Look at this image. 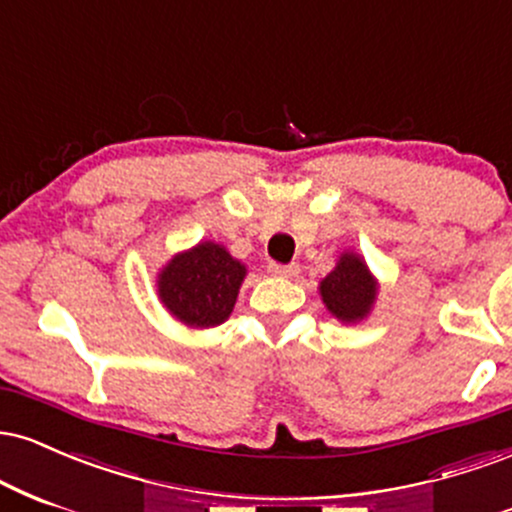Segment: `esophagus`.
I'll list each match as a JSON object with an SVG mask.
<instances>
[{"label":"esophagus","instance_id":"esophagus-1","mask_svg":"<svg viewBox=\"0 0 512 512\" xmlns=\"http://www.w3.org/2000/svg\"><path fill=\"white\" fill-rule=\"evenodd\" d=\"M269 274L272 276H281V279H291V276L298 274V264H269Z\"/></svg>","mask_w":512,"mask_h":512}]
</instances>
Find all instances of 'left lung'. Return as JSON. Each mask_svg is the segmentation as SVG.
<instances>
[{
	"mask_svg": "<svg viewBox=\"0 0 512 512\" xmlns=\"http://www.w3.org/2000/svg\"><path fill=\"white\" fill-rule=\"evenodd\" d=\"M320 296L337 320L361 322L378 296V281L361 255L342 252L337 267L320 281Z\"/></svg>",
	"mask_w": 512,
	"mask_h": 512,
	"instance_id": "left-lung-1",
	"label": "left lung"
}]
</instances>
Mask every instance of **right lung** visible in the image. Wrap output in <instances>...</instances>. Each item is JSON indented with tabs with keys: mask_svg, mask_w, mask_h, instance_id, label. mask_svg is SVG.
Returning <instances> with one entry per match:
<instances>
[{
	"mask_svg": "<svg viewBox=\"0 0 512 512\" xmlns=\"http://www.w3.org/2000/svg\"><path fill=\"white\" fill-rule=\"evenodd\" d=\"M245 274V264L223 245L204 240L178 252L158 272V298L182 325L197 330L216 327L233 313Z\"/></svg>",
	"mask_w": 512,
	"mask_h": 512,
	"instance_id": "1",
	"label": "right lung"
}]
</instances>
